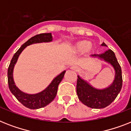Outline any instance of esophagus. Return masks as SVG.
<instances>
[{
    "label": "esophagus",
    "mask_w": 131,
    "mask_h": 131,
    "mask_svg": "<svg viewBox=\"0 0 131 131\" xmlns=\"http://www.w3.org/2000/svg\"><path fill=\"white\" fill-rule=\"evenodd\" d=\"M71 70H74V71H76V70H77V69H78V68H77V67H76V66H72V67H71Z\"/></svg>",
    "instance_id": "obj_1"
}]
</instances>
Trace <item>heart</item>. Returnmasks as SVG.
Listing matches in <instances>:
<instances>
[{
    "label": "heart",
    "instance_id": "b5f03b06",
    "mask_svg": "<svg viewBox=\"0 0 131 131\" xmlns=\"http://www.w3.org/2000/svg\"><path fill=\"white\" fill-rule=\"evenodd\" d=\"M94 45L88 40H82L76 42L71 47V51L74 53H80L83 52L86 55H90L94 51Z\"/></svg>",
    "mask_w": 131,
    "mask_h": 131
}]
</instances>
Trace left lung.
<instances>
[{
	"mask_svg": "<svg viewBox=\"0 0 131 131\" xmlns=\"http://www.w3.org/2000/svg\"><path fill=\"white\" fill-rule=\"evenodd\" d=\"M101 46L107 47L104 42ZM91 57H97L110 64L114 70V80L109 86L100 89L93 87L86 80L78 76L76 93L79 100L88 107L94 109L104 108L114 101L121 91L122 86L121 67L117 61L115 53L111 49L100 54L92 55Z\"/></svg>",
	"mask_w": 131,
	"mask_h": 131,
	"instance_id": "obj_1",
	"label": "left lung"
}]
</instances>
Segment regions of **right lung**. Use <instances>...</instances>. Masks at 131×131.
I'll return each instance as SVG.
<instances>
[{"mask_svg":"<svg viewBox=\"0 0 131 131\" xmlns=\"http://www.w3.org/2000/svg\"><path fill=\"white\" fill-rule=\"evenodd\" d=\"M53 37L51 33H42V34H37L28 40V41L18 49V51L15 53L11 63L9 64L7 76H8V84L9 88L12 94L16 97L21 103H22L25 107L29 109L35 110L41 107H45L46 105L51 103L56 97L57 93V89L59 83L61 82L66 70L63 71L61 74L55 77L52 82L50 83L45 89L42 91L40 93L36 94H28L21 91L17 87L13 80V69L15 65L16 64L18 57L24 49L28 46L36 43H41V42H49L52 41Z\"/></svg>","mask_w":131,"mask_h":131,"instance_id":"add662e5","label":"right lung"}]
</instances>
